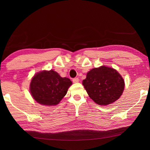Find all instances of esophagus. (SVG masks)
I'll use <instances>...</instances> for the list:
<instances>
[{"mask_svg":"<svg viewBox=\"0 0 150 150\" xmlns=\"http://www.w3.org/2000/svg\"><path fill=\"white\" fill-rule=\"evenodd\" d=\"M72 81L73 82H74V83H77V82H78L79 81V78H74L72 79Z\"/></svg>","mask_w":150,"mask_h":150,"instance_id":"34e87169","label":"esophagus"}]
</instances>
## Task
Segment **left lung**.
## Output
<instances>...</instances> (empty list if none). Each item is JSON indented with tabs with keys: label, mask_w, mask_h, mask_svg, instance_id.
Wrapping results in <instances>:
<instances>
[{
	"label": "left lung",
	"mask_w": 150,
	"mask_h": 150,
	"mask_svg": "<svg viewBox=\"0 0 150 150\" xmlns=\"http://www.w3.org/2000/svg\"><path fill=\"white\" fill-rule=\"evenodd\" d=\"M82 84L90 97L99 105L114 103L124 88V79L117 70L104 66L91 69Z\"/></svg>",
	"instance_id": "obj_1"
}]
</instances>
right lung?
Returning a JSON list of instances; mask_svg holds the SVG:
<instances>
[{"instance_id":"add662e5","label":"right lung","mask_w":150,"mask_h":150,"mask_svg":"<svg viewBox=\"0 0 150 150\" xmlns=\"http://www.w3.org/2000/svg\"><path fill=\"white\" fill-rule=\"evenodd\" d=\"M72 84L70 79L61 77L53 70L37 73L30 84V92L33 98L45 106L58 104L66 95Z\"/></svg>"}]
</instances>
